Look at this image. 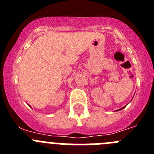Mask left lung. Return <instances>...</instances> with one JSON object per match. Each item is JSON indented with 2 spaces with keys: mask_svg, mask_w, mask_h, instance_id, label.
I'll return each mask as SVG.
<instances>
[{
  "mask_svg": "<svg viewBox=\"0 0 154 154\" xmlns=\"http://www.w3.org/2000/svg\"><path fill=\"white\" fill-rule=\"evenodd\" d=\"M123 108H124V107H123ZM123 108H122V109H123Z\"/></svg>",
  "mask_w": 154,
  "mask_h": 154,
  "instance_id": "8db88e82",
  "label": "left lung"
}]
</instances>
